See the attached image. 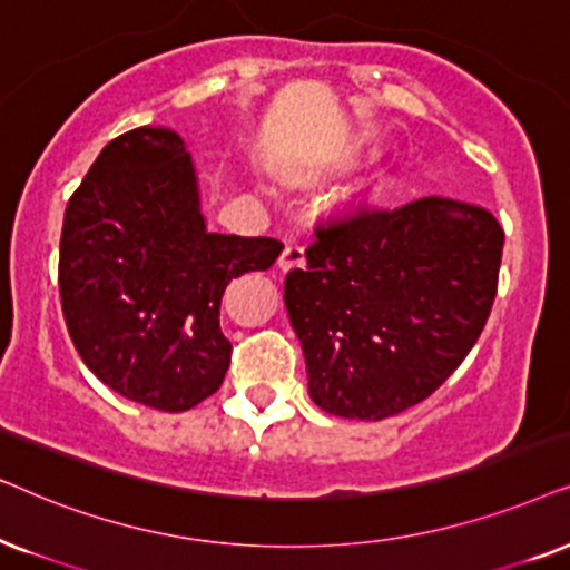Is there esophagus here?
Returning a JSON list of instances; mask_svg holds the SVG:
<instances>
[{"mask_svg": "<svg viewBox=\"0 0 570 570\" xmlns=\"http://www.w3.org/2000/svg\"><path fill=\"white\" fill-rule=\"evenodd\" d=\"M297 265H305V245L302 242H289L278 257V268L289 271L297 268Z\"/></svg>", "mask_w": 570, "mask_h": 570, "instance_id": "34e87169", "label": "esophagus"}]
</instances>
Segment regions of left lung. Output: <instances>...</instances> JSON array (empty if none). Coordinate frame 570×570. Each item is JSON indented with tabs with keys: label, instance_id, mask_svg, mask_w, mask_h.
<instances>
[{
	"label": "left lung",
	"instance_id": "1",
	"mask_svg": "<svg viewBox=\"0 0 570 570\" xmlns=\"http://www.w3.org/2000/svg\"><path fill=\"white\" fill-rule=\"evenodd\" d=\"M503 239L490 210L438 195L317 222L284 284L315 404L385 420L435 393L488 323Z\"/></svg>",
	"mask_w": 570,
	"mask_h": 570
}]
</instances>
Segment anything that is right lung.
Wrapping results in <instances>:
<instances>
[{"label":"right lung","mask_w":570,"mask_h":570,"mask_svg":"<svg viewBox=\"0 0 570 570\" xmlns=\"http://www.w3.org/2000/svg\"><path fill=\"white\" fill-rule=\"evenodd\" d=\"M281 249L271 237L206 229L177 132L119 135L72 193L59 242V297L80 360L119 396L187 412L229 370L224 289L271 268Z\"/></svg>","instance_id":"1"}]
</instances>
